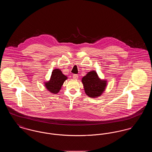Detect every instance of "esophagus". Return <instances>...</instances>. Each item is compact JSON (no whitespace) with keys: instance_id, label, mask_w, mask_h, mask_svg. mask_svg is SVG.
Masks as SVG:
<instances>
[{"instance_id":"esophagus-1","label":"esophagus","mask_w":152,"mask_h":152,"mask_svg":"<svg viewBox=\"0 0 152 152\" xmlns=\"http://www.w3.org/2000/svg\"><path fill=\"white\" fill-rule=\"evenodd\" d=\"M78 78H79V76H78L77 75L75 74V75H73V79L77 80L78 79Z\"/></svg>"}]
</instances>
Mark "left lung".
I'll return each mask as SVG.
<instances>
[{
  "mask_svg": "<svg viewBox=\"0 0 152 152\" xmlns=\"http://www.w3.org/2000/svg\"><path fill=\"white\" fill-rule=\"evenodd\" d=\"M85 93L91 98H97L105 92L107 80L101 79L95 71H91L81 79Z\"/></svg>",
  "mask_w": 152,
  "mask_h": 152,
  "instance_id": "obj_1",
  "label": "left lung"
}]
</instances>
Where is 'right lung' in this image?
Returning a JSON list of instances; mask_svg holds the SVG:
<instances>
[{
	"instance_id": "1",
	"label": "right lung",
	"mask_w": 152,
	"mask_h": 152,
	"mask_svg": "<svg viewBox=\"0 0 152 152\" xmlns=\"http://www.w3.org/2000/svg\"><path fill=\"white\" fill-rule=\"evenodd\" d=\"M68 77L64 75L60 69H55L52 71L50 79L44 83L47 90L51 94H57Z\"/></svg>"
}]
</instances>
